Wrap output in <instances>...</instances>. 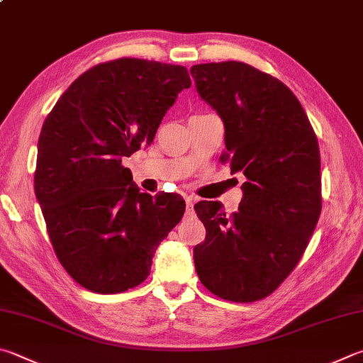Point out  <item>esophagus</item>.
Masks as SVG:
<instances>
[{"label": "esophagus", "instance_id": "esophagus-1", "mask_svg": "<svg viewBox=\"0 0 363 363\" xmlns=\"http://www.w3.org/2000/svg\"><path fill=\"white\" fill-rule=\"evenodd\" d=\"M186 204H187V211L190 213V211H194V204H195V199L192 195L186 196Z\"/></svg>", "mask_w": 363, "mask_h": 363}]
</instances>
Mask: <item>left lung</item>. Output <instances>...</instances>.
Segmentation results:
<instances>
[{"label": "left lung", "instance_id": "8db88e82", "mask_svg": "<svg viewBox=\"0 0 363 363\" xmlns=\"http://www.w3.org/2000/svg\"><path fill=\"white\" fill-rule=\"evenodd\" d=\"M225 127L230 169L246 176L240 211L200 201L206 238L194 249L203 286L223 300L273 294L305 254L322 209L320 152L313 125L279 79L241 62L190 69Z\"/></svg>", "mask_w": 363, "mask_h": 363}]
</instances>
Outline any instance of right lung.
<instances>
[{
    "instance_id": "right-lung-1",
    "label": "right lung",
    "mask_w": 363,
    "mask_h": 363,
    "mask_svg": "<svg viewBox=\"0 0 363 363\" xmlns=\"http://www.w3.org/2000/svg\"><path fill=\"white\" fill-rule=\"evenodd\" d=\"M190 85L181 65L123 57L85 71L45 117L35 192L58 262L87 291L140 286L182 219L186 201L140 192L122 159L154 141Z\"/></svg>"
}]
</instances>
